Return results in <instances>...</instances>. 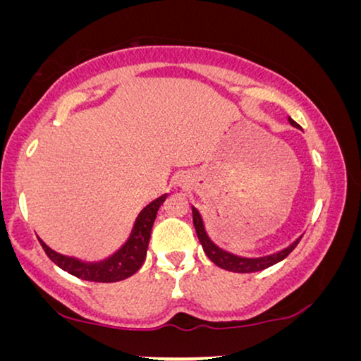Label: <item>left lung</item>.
<instances>
[{
	"label": "left lung",
	"mask_w": 361,
	"mask_h": 361,
	"mask_svg": "<svg viewBox=\"0 0 361 361\" xmlns=\"http://www.w3.org/2000/svg\"><path fill=\"white\" fill-rule=\"evenodd\" d=\"M289 123L293 126L299 128V125L293 120V118H289ZM192 216H194V226H195L197 236H199L202 248H204L205 255L209 256V259L212 261V263H215L216 266H219V268H224L226 271H233V273H256V271H263L266 268H269V266L283 261L286 256H288L290 251L298 246L300 238H302V236H300V238L295 240L294 243H290L288 248L281 250V251H278V253L261 256V258H243V256L231 255V253H228V251L219 248V246H216L214 241L209 238V235H207L205 226H204V220H202L199 210L194 209V207H192Z\"/></svg>",
	"instance_id": "1"
}]
</instances>
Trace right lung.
<instances>
[{
    "mask_svg": "<svg viewBox=\"0 0 361 361\" xmlns=\"http://www.w3.org/2000/svg\"><path fill=\"white\" fill-rule=\"evenodd\" d=\"M166 197L167 194L161 195L159 199L152 200L149 205H146L141 210V214L137 215L126 243L115 255H111L110 258L98 261V263H85V261L72 258V256H63L49 248L41 238L37 240L49 258L59 268L67 271V273L75 276V278L93 281V283H116V281H123L135 274L141 268L142 263H145L152 225H154L157 210H159L162 202L166 200Z\"/></svg>",
    "mask_w": 361,
    "mask_h": 361,
    "instance_id": "obj_1",
    "label": "right lung"
}]
</instances>
